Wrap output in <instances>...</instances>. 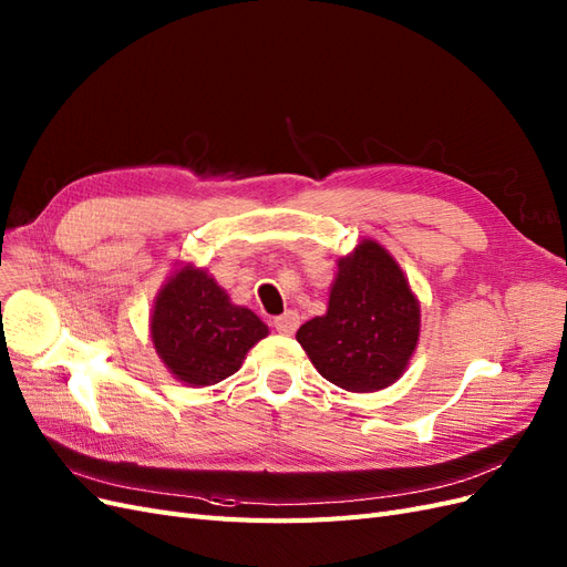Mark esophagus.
Here are the masks:
<instances>
[{"mask_svg": "<svg viewBox=\"0 0 567 567\" xmlns=\"http://www.w3.org/2000/svg\"><path fill=\"white\" fill-rule=\"evenodd\" d=\"M272 327H276L280 334H295L297 327H299V313H297V310H285L282 316L272 320Z\"/></svg>", "mask_w": 567, "mask_h": 567, "instance_id": "34e87169", "label": "esophagus"}]
</instances>
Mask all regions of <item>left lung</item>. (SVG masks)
Returning a JSON list of instances; mask_svg holds the SVG:
<instances>
[{
    "instance_id": "8db88e82",
    "label": "left lung",
    "mask_w": 567,
    "mask_h": 567,
    "mask_svg": "<svg viewBox=\"0 0 567 567\" xmlns=\"http://www.w3.org/2000/svg\"><path fill=\"white\" fill-rule=\"evenodd\" d=\"M422 332V306L403 268L372 237L337 261L327 313L299 327L313 368L351 393L389 389L405 374Z\"/></svg>"
}]
</instances>
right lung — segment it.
<instances>
[{"label": "right lung", "instance_id": "right-lung-1", "mask_svg": "<svg viewBox=\"0 0 567 567\" xmlns=\"http://www.w3.org/2000/svg\"><path fill=\"white\" fill-rule=\"evenodd\" d=\"M151 339L174 379L193 389L214 386L243 368L268 324L230 301L207 268L178 264L153 301Z\"/></svg>", "mask_w": 567, "mask_h": 567}]
</instances>
